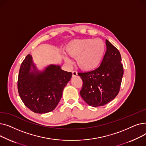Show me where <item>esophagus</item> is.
<instances>
[{
    "label": "esophagus",
    "instance_id": "34e87169",
    "mask_svg": "<svg viewBox=\"0 0 146 146\" xmlns=\"http://www.w3.org/2000/svg\"><path fill=\"white\" fill-rule=\"evenodd\" d=\"M72 76L73 78L74 77H77V76H78V72H76V71H73L72 72Z\"/></svg>",
    "mask_w": 146,
    "mask_h": 146
}]
</instances>
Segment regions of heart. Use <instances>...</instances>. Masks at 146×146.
<instances>
[{"mask_svg":"<svg viewBox=\"0 0 146 146\" xmlns=\"http://www.w3.org/2000/svg\"><path fill=\"white\" fill-rule=\"evenodd\" d=\"M66 52L73 58H76L79 67L86 72L93 71L101 65L105 53V45L99 38H83L74 40L66 46ZM67 63L70 62L68 57L64 56Z\"/></svg>","mask_w":146,"mask_h":146,"instance_id":"1","label":"heart"}]
</instances>
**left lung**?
<instances>
[{"mask_svg": "<svg viewBox=\"0 0 146 146\" xmlns=\"http://www.w3.org/2000/svg\"><path fill=\"white\" fill-rule=\"evenodd\" d=\"M106 45L100 66L93 71L78 73L83 81L80 96L93 107L104 106L117 96L124 74L119 51L107 40Z\"/></svg>", "mask_w": 146, "mask_h": 146, "instance_id": "1", "label": "left lung"}]
</instances>
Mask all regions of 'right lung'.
Here are the masks:
<instances>
[{"instance_id":"1","label":"right lung","mask_w":146,"mask_h":146,"mask_svg":"<svg viewBox=\"0 0 146 146\" xmlns=\"http://www.w3.org/2000/svg\"><path fill=\"white\" fill-rule=\"evenodd\" d=\"M72 76L58 64H50L39 70L31 54L27 56L19 69L18 89L21 100L34 112L45 113L57 106L63 91Z\"/></svg>"}]
</instances>
